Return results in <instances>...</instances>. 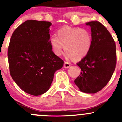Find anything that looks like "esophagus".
<instances>
[{
    "label": "esophagus",
    "instance_id": "34e87169",
    "mask_svg": "<svg viewBox=\"0 0 122 122\" xmlns=\"http://www.w3.org/2000/svg\"><path fill=\"white\" fill-rule=\"evenodd\" d=\"M71 66V63H68V62H66L65 61V63H64V67H65V68H68L69 67Z\"/></svg>",
    "mask_w": 122,
    "mask_h": 122
}]
</instances>
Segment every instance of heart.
<instances>
[{"label":"heart","instance_id":"1","mask_svg":"<svg viewBox=\"0 0 122 122\" xmlns=\"http://www.w3.org/2000/svg\"><path fill=\"white\" fill-rule=\"evenodd\" d=\"M92 37L85 28L65 26L58 30L57 37L50 39L52 51L59 56L63 53V47L66 55L72 60L78 61L87 56L91 50Z\"/></svg>","mask_w":122,"mask_h":122}]
</instances>
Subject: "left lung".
Masks as SVG:
<instances>
[{"mask_svg": "<svg viewBox=\"0 0 122 122\" xmlns=\"http://www.w3.org/2000/svg\"><path fill=\"white\" fill-rule=\"evenodd\" d=\"M91 27V50L77 65L81 72L75 80L80 91L94 94L109 82L116 67L117 54L114 39L106 28L98 21L87 23Z\"/></svg>", "mask_w": 122, "mask_h": 122, "instance_id": "8db88e82", "label": "left lung"}]
</instances>
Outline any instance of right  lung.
I'll use <instances>...</instances> for the list:
<instances>
[{"instance_id":"add662e5","label":"right lung","mask_w":122,"mask_h":122,"mask_svg":"<svg viewBox=\"0 0 122 122\" xmlns=\"http://www.w3.org/2000/svg\"><path fill=\"white\" fill-rule=\"evenodd\" d=\"M51 23L27 20L12 33L7 56L10 76L25 92L33 96L48 91L56 70L64 64L52 51Z\"/></svg>"}]
</instances>
